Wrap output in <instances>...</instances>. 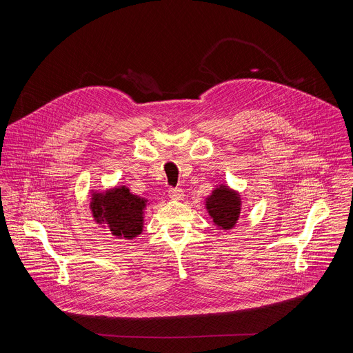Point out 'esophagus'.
Segmentation results:
<instances>
[{
  "label": "esophagus",
  "instance_id": "obj_1",
  "mask_svg": "<svg viewBox=\"0 0 353 353\" xmlns=\"http://www.w3.org/2000/svg\"><path fill=\"white\" fill-rule=\"evenodd\" d=\"M183 195H184V191L181 190V188H169V196L172 198V199H181L183 198Z\"/></svg>",
  "mask_w": 353,
  "mask_h": 353
}]
</instances>
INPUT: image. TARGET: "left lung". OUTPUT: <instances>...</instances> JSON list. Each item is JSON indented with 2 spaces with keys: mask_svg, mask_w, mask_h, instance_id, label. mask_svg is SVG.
I'll return each mask as SVG.
<instances>
[{
  "mask_svg": "<svg viewBox=\"0 0 353 353\" xmlns=\"http://www.w3.org/2000/svg\"><path fill=\"white\" fill-rule=\"evenodd\" d=\"M207 210L215 225L222 229H232L240 214L239 196L228 187H219L207 199Z\"/></svg>",
  "mask_w": 353,
  "mask_h": 353,
  "instance_id": "1",
  "label": "left lung"
}]
</instances>
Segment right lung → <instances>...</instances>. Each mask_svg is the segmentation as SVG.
<instances>
[{
	"label": "right lung",
	"mask_w": 353,
	"mask_h": 353,
	"mask_svg": "<svg viewBox=\"0 0 353 353\" xmlns=\"http://www.w3.org/2000/svg\"><path fill=\"white\" fill-rule=\"evenodd\" d=\"M146 201L121 187L106 194H94L92 211L97 222L108 223L116 236L132 239L142 232V214Z\"/></svg>",
	"instance_id": "right-lung-1"
}]
</instances>
